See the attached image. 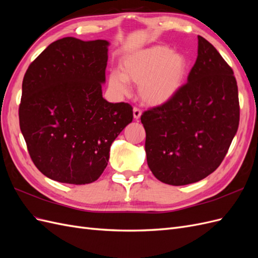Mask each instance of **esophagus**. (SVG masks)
Masks as SVG:
<instances>
[{
	"label": "esophagus",
	"instance_id": "1",
	"mask_svg": "<svg viewBox=\"0 0 258 258\" xmlns=\"http://www.w3.org/2000/svg\"><path fill=\"white\" fill-rule=\"evenodd\" d=\"M141 114H142L141 110H140L139 107L135 106V107H134V117H135V118H136V119H139L140 117H141Z\"/></svg>",
	"mask_w": 258,
	"mask_h": 258
}]
</instances>
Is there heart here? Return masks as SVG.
I'll use <instances>...</instances> for the list:
<instances>
[{
  "label": "heart",
  "instance_id": "heart-1",
  "mask_svg": "<svg viewBox=\"0 0 258 258\" xmlns=\"http://www.w3.org/2000/svg\"><path fill=\"white\" fill-rule=\"evenodd\" d=\"M121 71L113 70L108 76V83L115 91L126 93L129 80L140 85V97L145 103L161 105L172 99L182 87L187 60L182 53L166 46H153L124 58Z\"/></svg>",
  "mask_w": 258,
  "mask_h": 258
}]
</instances>
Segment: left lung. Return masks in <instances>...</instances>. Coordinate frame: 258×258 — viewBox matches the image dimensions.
<instances>
[{
  "label": "left lung",
  "instance_id": "obj_1",
  "mask_svg": "<svg viewBox=\"0 0 258 258\" xmlns=\"http://www.w3.org/2000/svg\"><path fill=\"white\" fill-rule=\"evenodd\" d=\"M239 119L232 69L198 35V56L187 83L167 103L141 116L148 167L156 178L169 185L200 181L222 163Z\"/></svg>",
  "mask_w": 258,
  "mask_h": 258
}]
</instances>
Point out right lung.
Wrapping results in <instances>:
<instances>
[{
  "label": "right lung",
  "mask_w": 258,
  "mask_h": 258,
  "mask_svg": "<svg viewBox=\"0 0 258 258\" xmlns=\"http://www.w3.org/2000/svg\"><path fill=\"white\" fill-rule=\"evenodd\" d=\"M108 42L63 37L31 62L22 81L19 124L35 167L60 183L89 184L132 121L129 103L102 97Z\"/></svg>",
  "instance_id": "right-lung-1"
}]
</instances>
